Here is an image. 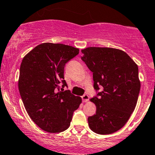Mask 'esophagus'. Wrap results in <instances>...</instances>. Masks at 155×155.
<instances>
[{"label":"esophagus","instance_id":"obj_1","mask_svg":"<svg viewBox=\"0 0 155 155\" xmlns=\"http://www.w3.org/2000/svg\"><path fill=\"white\" fill-rule=\"evenodd\" d=\"M82 100L84 102H87L89 101V95L87 94H84L82 96Z\"/></svg>","mask_w":155,"mask_h":155}]
</instances>
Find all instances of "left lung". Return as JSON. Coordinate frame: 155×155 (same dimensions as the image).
<instances>
[{"instance_id": "obj_1", "label": "left lung", "mask_w": 155, "mask_h": 155, "mask_svg": "<svg viewBox=\"0 0 155 155\" xmlns=\"http://www.w3.org/2000/svg\"><path fill=\"white\" fill-rule=\"evenodd\" d=\"M81 51V60L93 73L96 92L91 99L96 113L88 117L89 126L98 134H113L125 125L137 105L140 91L138 66L118 49L89 47Z\"/></svg>"}]
</instances>
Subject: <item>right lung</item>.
I'll return each instance as SVG.
<instances>
[{
  "label": "right lung",
  "mask_w": 155,
  "mask_h": 155,
  "mask_svg": "<svg viewBox=\"0 0 155 155\" xmlns=\"http://www.w3.org/2000/svg\"><path fill=\"white\" fill-rule=\"evenodd\" d=\"M79 49L63 44L42 43L23 58L18 89L30 119L41 129L60 133L68 128L81 97L64 90V68Z\"/></svg>",
  "instance_id": "obj_1"
}]
</instances>
